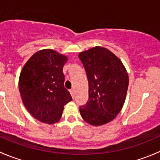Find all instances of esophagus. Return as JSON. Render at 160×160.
<instances>
[{"label":"esophagus","mask_w":160,"mask_h":160,"mask_svg":"<svg viewBox=\"0 0 160 160\" xmlns=\"http://www.w3.org/2000/svg\"><path fill=\"white\" fill-rule=\"evenodd\" d=\"M70 92L71 93V96H72V98H74V90L73 89H70Z\"/></svg>","instance_id":"esophagus-1"}]
</instances>
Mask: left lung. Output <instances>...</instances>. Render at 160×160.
Here are the masks:
<instances>
[{
  "instance_id": "1",
  "label": "left lung",
  "mask_w": 160,
  "mask_h": 160,
  "mask_svg": "<svg viewBox=\"0 0 160 160\" xmlns=\"http://www.w3.org/2000/svg\"><path fill=\"white\" fill-rule=\"evenodd\" d=\"M78 56L89 83V98L80 107V114L92 125L110 122L125 103L128 87L127 71L114 53L101 46L82 52Z\"/></svg>"
}]
</instances>
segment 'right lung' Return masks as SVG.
<instances>
[{"mask_svg":"<svg viewBox=\"0 0 160 160\" xmlns=\"http://www.w3.org/2000/svg\"><path fill=\"white\" fill-rule=\"evenodd\" d=\"M67 57L52 49L35 52L25 63L19 77V91L28 112L38 121L54 124L64 105L72 101L64 87L62 68Z\"/></svg>","mask_w":160,"mask_h":160,"instance_id":"obj_1","label":"right lung"}]
</instances>
